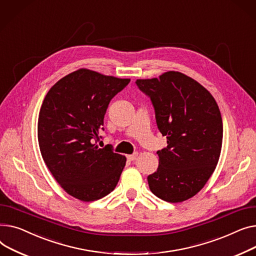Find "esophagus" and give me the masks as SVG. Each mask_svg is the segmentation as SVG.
<instances>
[{
  "mask_svg": "<svg viewBox=\"0 0 256 256\" xmlns=\"http://www.w3.org/2000/svg\"><path fill=\"white\" fill-rule=\"evenodd\" d=\"M138 153H134V154L128 155V156H127V159H128V160H130V161H134L135 159L138 158Z\"/></svg>",
  "mask_w": 256,
  "mask_h": 256,
  "instance_id": "34e87169",
  "label": "esophagus"
}]
</instances>
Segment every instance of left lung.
Masks as SVG:
<instances>
[{
	"label": "left lung",
	"instance_id": "left-lung-1",
	"mask_svg": "<svg viewBox=\"0 0 256 256\" xmlns=\"http://www.w3.org/2000/svg\"><path fill=\"white\" fill-rule=\"evenodd\" d=\"M154 106L168 146L157 152L159 166L148 176L151 191L168 202L194 196L219 160L223 125L218 105L206 88L187 75L168 71L159 78L135 82Z\"/></svg>",
	"mask_w": 256,
	"mask_h": 256
}]
</instances>
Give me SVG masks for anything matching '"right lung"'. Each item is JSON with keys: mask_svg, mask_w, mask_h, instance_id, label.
Listing matches in <instances>:
<instances>
[{"mask_svg": "<svg viewBox=\"0 0 256 256\" xmlns=\"http://www.w3.org/2000/svg\"><path fill=\"white\" fill-rule=\"evenodd\" d=\"M130 82L80 69L54 84L38 118L42 158L56 181L71 196L93 202L116 186L126 157L99 148V132L110 100Z\"/></svg>", "mask_w": 256, "mask_h": 256, "instance_id": "right-lung-1", "label": "right lung"}]
</instances>
